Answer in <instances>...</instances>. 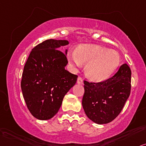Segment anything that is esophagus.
Wrapping results in <instances>:
<instances>
[{"label": "esophagus", "mask_w": 146, "mask_h": 146, "mask_svg": "<svg viewBox=\"0 0 146 146\" xmlns=\"http://www.w3.org/2000/svg\"><path fill=\"white\" fill-rule=\"evenodd\" d=\"M77 83L78 84H84V81H83V79H82V77H78V78H77Z\"/></svg>", "instance_id": "1"}]
</instances>
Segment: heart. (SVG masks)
Returning <instances> with one entry per match:
<instances>
[{"label": "heart", "mask_w": 146, "mask_h": 146, "mask_svg": "<svg viewBox=\"0 0 146 146\" xmlns=\"http://www.w3.org/2000/svg\"><path fill=\"white\" fill-rule=\"evenodd\" d=\"M68 60L73 67H81L87 62V76L96 82L106 80L119 67L121 58L117 52L94 44L79 46L75 51L68 54Z\"/></svg>", "instance_id": "b5f03b06"}]
</instances>
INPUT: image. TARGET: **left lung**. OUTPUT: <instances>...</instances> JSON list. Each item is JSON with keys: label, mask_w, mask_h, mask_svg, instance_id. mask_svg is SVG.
<instances>
[{"label": "left lung", "mask_w": 146, "mask_h": 146, "mask_svg": "<svg viewBox=\"0 0 146 146\" xmlns=\"http://www.w3.org/2000/svg\"><path fill=\"white\" fill-rule=\"evenodd\" d=\"M131 71L127 64L102 82L84 81L82 106L87 117L97 124H106L122 110L131 92Z\"/></svg>", "instance_id": "8db88e82"}]
</instances>
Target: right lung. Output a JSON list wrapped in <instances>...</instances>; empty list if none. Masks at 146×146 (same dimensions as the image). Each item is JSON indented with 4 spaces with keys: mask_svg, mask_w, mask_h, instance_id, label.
<instances>
[{
    "mask_svg": "<svg viewBox=\"0 0 146 146\" xmlns=\"http://www.w3.org/2000/svg\"><path fill=\"white\" fill-rule=\"evenodd\" d=\"M68 44L67 40H45L32 50L25 62L21 88L27 108L36 119L44 121L54 117L77 82V75L64 68L67 50L64 53L59 50Z\"/></svg>",
    "mask_w": 146,
    "mask_h": 146,
    "instance_id": "1",
    "label": "right lung"
}]
</instances>
